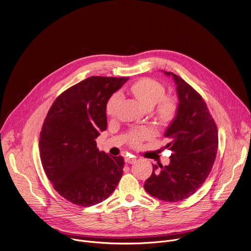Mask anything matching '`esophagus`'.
<instances>
[{
    "mask_svg": "<svg viewBox=\"0 0 251 251\" xmlns=\"http://www.w3.org/2000/svg\"><path fill=\"white\" fill-rule=\"evenodd\" d=\"M136 161V157L134 156H126L125 157V162L128 164H133Z\"/></svg>",
    "mask_w": 251,
    "mask_h": 251,
    "instance_id": "1",
    "label": "esophagus"
}]
</instances>
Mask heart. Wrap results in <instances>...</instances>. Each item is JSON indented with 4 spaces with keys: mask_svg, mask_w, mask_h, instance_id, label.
I'll return each mask as SVG.
<instances>
[{
    "mask_svg": "<svg viewBox=\"0 0 251 251\" xmlns=\"http://www.w3.org/2000/svg\"><path fill=\"white\" fill-rule=\"evenodd\" d=\"M130 92L138 99L141 105L146 109H151L155 106L154 115L156 119L163 125L170 124L177 113V104L173 97L165 96V86L152 78H142L134 82L130 86ZM120 100L118 92L113 93L106 102V114L114 116ZM151 132L148 129L134 131L130 137V144L134 147L138 146L142 140L149 138Z\"/></svg>",
    "mask_w": 251,
    "mask_h": 251,
    "instance_id": "heart-1",
    "label": "heart"
}]
</instances>
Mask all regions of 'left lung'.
Returning a JSON list of instances; mask_svg holds the SVG:
<instances>
[{
    "mask_svg": "<svg viewBox=\"0 0 251 251\" xmlns=\"http://www.w3.org/2000/svg\"><path fill=\"white\" fill-rule=\"evenodd\" d=\"M178 96L177 113L165 133L172 151L168 166L153 165L144 188L161 201L176 202L194 195L208 176L216 161L219 134L201 95L173 73Z\"/></svg>",
    "mask_w": 251,
    "mask_h": 251,
    "instance_id": "left-lung-1",
    "label": "left lung"
}]
</instances>
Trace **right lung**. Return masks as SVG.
<instances>
[{"label": "right lung", "mask_w": 251, "mask_h": 251, "mask_svg": "<svg viewBox=\"0 0 251 251\" xmlns=\"http://www.w3.org/2000/svg\"><path fill=\"white\" fill-rule=\"evenodd\" d=\"M129 77L90 76L52 103L40 137L43 168L66 201L90 206L108 198L123 174L124 158L99 152L95 139L107 128L106 102Z\"/></svg>", "instance_id": "1"}]
</instances>
